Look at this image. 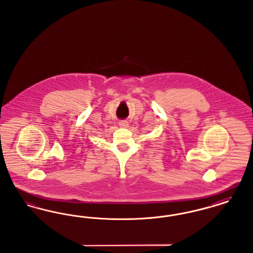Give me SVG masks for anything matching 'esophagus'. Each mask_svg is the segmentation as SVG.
<instances>
[{
  "instance_id": "esophagus-1",
  "label": "esophagus",
  "mask_w": 253,
  "mask_h": 253,
  "mask_svg": "<svg viewBox=\"0 0 253 253\" xmlns=\"http://www.w3.org/2000/svg\"><path fill=\"white\" fill-rule=\"evenodd\" d=\"M120 126L121 127H124V128H127L129 126V123L127 121H120Z\"/></svg>"
}]
</instances>
